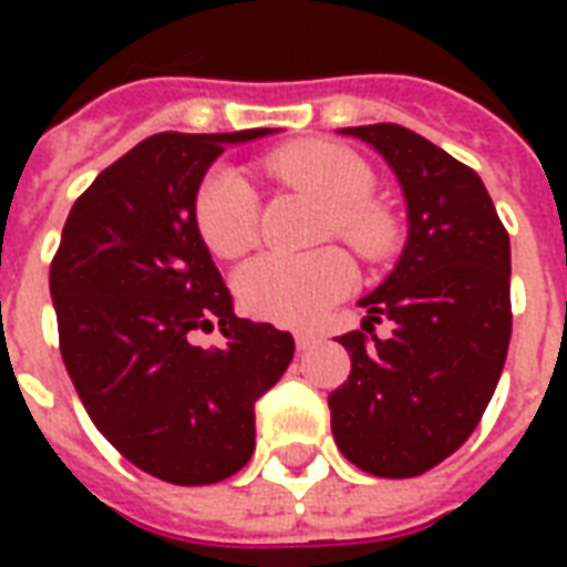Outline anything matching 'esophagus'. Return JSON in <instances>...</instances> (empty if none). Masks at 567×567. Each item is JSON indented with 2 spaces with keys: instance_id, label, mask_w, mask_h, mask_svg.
Returning <instances> with one entry per match:
<instances>
[{
  "instance_id": "1",
  "label": "esophagus",
  "mask_w": 567,
  "mask_h": 567,
  "mask_svg": "<svg viewBox=\"0 0 567 567\" xmlns=\"http://www.w3.org/2000/svg\"><path fill=\"white\" fill-rule=\"evenodd\" d=\"M295 343L300 352H307V349H312V346L319 343V333H312V331H300L295 333Z\"/></svg>"
}]
</instances>
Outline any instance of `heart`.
Masks as SVG:
<instances>
[{
	"mask_svg": "<svg viewBox=\"0 0 567 567\" xmlns=\"http://www.w3.org/2000/svg\"><path fill=\"white\" fill-rule=\"evenodd\" d=\"M260 166L285 185L309 190L328 206L321 236H340L361 258L380 260L394 248L392 209L370 197L373 169L337 142H295L264 154ZM194 218L218 258H236L258 243V197L246 175L221 166L199 185ZM355 270L340 248L307 255L270 251L236 272V297L246 312L276 324H307L352 291Z\"/></svg>",
	"mask_w": 567,
	"mask_h": 567,
	"instance_id": "heart-1",
	"label": "heart"
}]
</instances>
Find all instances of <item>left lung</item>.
<instances>
[{"mask_svg":"<svg viewBox=\"0 0 567 567\" xmlns=\"http://www.w3.org/2000/svg\"><path fill=\"white\" fill-rule=\"evenodd\" d=\"M392 166L410 236L392 276L361 297V331L337 337L352 358L331 392L333 440L361 471L404 480L474 434L511 346V236L480 175L401 124L346 127ZM393 321L380 341L372 324Z\"/></svg>","mask_w":567,"mask_h":567,"instance_id":"left-lung-1","label":"left lung"}]
</instances>
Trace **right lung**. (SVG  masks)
Instances as JSON below:
<instances>
[{
	"instance_id": "1",
	"label": "right lung",
	"mask_w": 567,
	"mask_h": 567,
	"mask_svg": "<svg viewBox=\"0 0 567 567\" xmlns=\"http://www.w3.org/2000/svg\"><path fill=\"white\" fill-rule=\"evenodd\" d=\"M272 130L157 133L75 199L51 260L60 355L105 440L175 486L234 476L255 452V404L295 337L239 319L199 236L203 175L227 145ZM215 323L224 350L189 343Z\"/></svg>"
}]
</instances>
